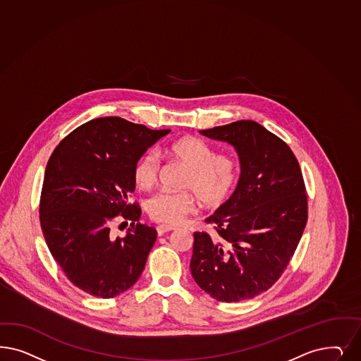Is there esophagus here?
Here are the masks:
<instances>
[{"mask_svg": "<svg viewBox=\"0 0 361 361\" xmlns=\"http://www.w3.org/2000/svg\"><path fill=\"white\" fill-rule=\"evenodd\" d=\"M176 227H174V226H169V224H161V226H158L157 227V233H158V235L161 236V235H164L166 233H170V231H173V230H175Z\"/></svg>", "mask_w": 361, "mask_h": 361, "instance_id": "34e87169", "label": "esophagus"}]
</instances>
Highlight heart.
<instances>
[{
  "label": "heart",
  "mask_w": 361,
  "mask_h": 361,
  "mask_svg": "<svg viewBox=\"0 0 361 361\" xmlns=\"http://www.w3.org/2000/svg\"><path fill=\"white\" fill-rule=\"evenodd\" d=\"M166 154L187 167L183 188L191 191L161 192L149 199L146 209L152 221L166 224H180L197 211L198 198L206 207H216L233 194L239 179V163L228 154L215 152L197 138L175 140ZM161 162L158 154L146 152L134 166L137 186L149 190L159 176Z\"/></svg>",
  "instance_id": "b5f03b06"
}]
</instances>
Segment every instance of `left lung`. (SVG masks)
<instances>
[{"label":"left lung","mask_w":361,"mask_h":361,"mask_svg":"<svg viewBox=\"0 0 361 361\" xmlns=\"http://www.w3.org/2000/svg\"><path fill=\"white\" fill-rule=\"evenodd\" d=\"M199 133L233 145L240 178L207 218L216 233H194L191 275L215 300L252 299L279 279L300 242L308 218L302 170L288 145L254 121Z\"/></svg>","instance_id":"left-lung-1"}]
</instances>
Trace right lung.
Masks as SVG:
<instances>
[{
  "instance_id": "right-lung-1",
  "label": "right lung",
  "mask_w": 361,
  "mask_h": 361,
  "mask_svg": "<svg viewBox=\"0 0 361 361\" xmlns=\"http://www.w3.org/2000/svg\"><path fill=\"white\" fill-rule=\"evenodd\" d=\"M170 130L119 116L92 119L73 130L51 154L39 200V221L54 260L66 278L95 298L110 299L133 287L157 239L140 224L134 166ZM130 221L125 238L111 227Z\"/></svg>"
}]
</instances>
